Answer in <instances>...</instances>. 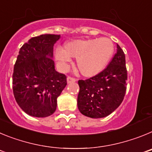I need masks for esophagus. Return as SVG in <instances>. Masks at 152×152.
<instances>
[{
    "mask_svg": "<svg viewBox=\"0 0 152 152\" xmlns=\"http://www.w3.org/2000/svg\"><path fill=\"white\" fill-rule=\"evenodd\" d=\"M77 80V79L75 78V77H72V76H68V77H67V81H68V83L69 84V83H72V82H75Z\"/></svg>",
    "mask_w": 152,
    "mask_h": 152,
    "instance_id": "1",
    "label": "esophagus"
}]
</instances>
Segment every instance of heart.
Here are the masks:
<instances>
[{
	"label": "heart",
	"mask_w": 152,
	"mask_h": 152,
	"mask_svg": "<svg viewBox=\"0 0 152 152\" xmlns=\"http://www.w3.org/2000/svg\"><path fill=\"white\" fill-rule=\"evenodd\" d=\"M113 52V44L110 39L72 40L65 47L58 46L56 50V58L61 62H68L72 57H77V68L86 76L100 72L107 64Z\"/></svg>",
	"instance_id": "heart-1"
}]
</instances>
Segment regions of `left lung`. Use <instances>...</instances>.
Instances as JSON below:
<instances>
[{"instance_id": "left-lung-1", "label": "left lung", "mask_w": 152, "mask_h": 152, "mask_svg": "<svg viewBox=\"0 0 152 152\" xmlns=\"http://www.w3.org/2000/svg\"><path fill=\"white\" fill-rule=\"evenodd\" d=\"M126 56L117 45V52L105 69L86 80H79L77 107L83 115L103 118L119 107L126 91Z\"/></svg>"}]
</instances>
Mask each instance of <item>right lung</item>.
<instances>
[{
	"label": "right lung",
	"mask_w": 152,
	"mask_h": 152,
	"mask_svg": "<svg viewBox=\"0 0 152 152\" xmlns=\"http://www.w3.org/2000/svg\"><path fill=\"white\" fill-rule=\"evenodd\" d=\"M60 35L44 34L23 45L13 73V92L28 115L46 117L56 110L57 98L67 85L66 75L55 69L53 46Z\"/></svg>",
	"instance_id": "1"
}]
</instances>
